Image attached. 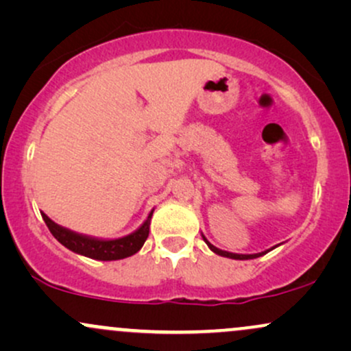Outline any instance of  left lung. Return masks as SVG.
Here are the masks:
<instances>
[{
  "label": "left lung",
  "mask_w": 351,
  "mask_h": 351,
  "mask_svg": "<svg viewBox=\"0 0 351 351\" xmlns=\"http://www.w3.org/2000/svg\"><path fill=\"white\" fill-rule=\"evenodd\" d=\"M204 241H206V239H204ZM206 244L209 245V249H211L213 252L219 254V256H223V257H231V259H239V261H245V259H254V257H259V256H263V254H265V252H261V254H232V252L221 251V249H217V247H215V245H213V244H209L208 241H206Z\"/></svg>",
  "instance_id": "obj_1"
}]
</instances>
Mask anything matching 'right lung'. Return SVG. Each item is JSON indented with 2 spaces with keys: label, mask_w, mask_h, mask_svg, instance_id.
<instances>
[{
  "label": "right lung",
  "mask_w": 351,
  "mask_h": 351,
  "mask_svg": "<svg viewBox=\"0 0 351 351\" xmlns=\"http://www.w3.org/2000/svg\"><path fill=\"white\" fill-rule=\"evenodd\" d=\"M44 223L49 228L52 236L59 241L60 244L66 245L71 251L82 254V256L90 257V259L97 261H119L125 259L128 256H134L135 252H138L142 249V245L147 241L148 232H150V219L152 213L148 216V219L142 224V228L136 229L134 234L125 236L122 239H114V241H102V239H94V237L80 236L75 232L67 231V229L58 226L56 223L43 215Z\"/></svg>",
  "instance_id": "obj_1"
}]
</instances>
